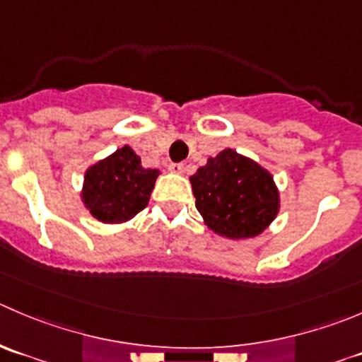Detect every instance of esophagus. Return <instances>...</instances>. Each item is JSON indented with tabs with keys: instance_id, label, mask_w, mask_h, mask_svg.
<instances>
[{
	"instance_id": "1",
	"label": "esophagus",
	"mask_w": 362,
	"mask_h": 362,
	"mask_svg": "<svg viewBox=\"0 0 362 362\" xmlns=\"http://www.w3.org/2000/svg\"><path fill=\"white\" fill-rule=\"evenodd\" d=\"M168 170H170L171 173H177V175H180L182 171H184V164H182V163H171L170 166H168Z\"/></svg>"
}]
</instances>
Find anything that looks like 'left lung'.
Returning <instances> with one entry per match:
<instances>
[{
	"label": "left lung",
	"mask_w": 362,
	"mask_h": 362,
	"mask_svg": "<svg viewBox=\"0 0 362 362\" xmlns=\"http://www.w3.org/2000/svg\"><path fill=\"white\" fill-rule=\"evenodd\" d=\"M189 180L196 209L209 230L221 237H256L279 212V191L272 175L231 148L209 157Z\"/></svg>",
	"instance_id": "8db88e82"
}]
</instances>
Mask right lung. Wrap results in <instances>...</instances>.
<instances>
[{
    "instance_id": "1",
    "label": "right lung",
    "mask_w": 362,
    "mask_h": 362,
    "mask_svg": "<svg viewBox=\"0 0 362 362\" xmlns=\"http://www.w3.org/2000/svg\"><path fill=\"white\" fill-rule=\"evenodd\" d=\"M157 177L159 170L143 168L141 157L125 145L88 168L81 199L100 223H125L148 205Z\"/></svg>"
}]
</instances>
